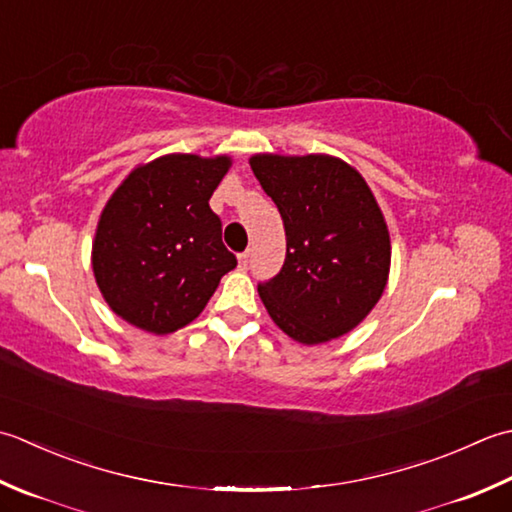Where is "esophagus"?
<instances>
[{"mask_svg": "<svg viewBox=\"0 0 512 512\" xmlns=\"http://www.w3.org/2000/svg\"><path fill=\"white\" fill-rule=\"evenodd\" d=\"M249 258H252V254H249V249L243 254H238V263H241V269H247L249 267Z\"/></svg>", "mask_w": 512, "mask_h": 512, "instance_id": "1", "label": "esophagus"}]
</instances>
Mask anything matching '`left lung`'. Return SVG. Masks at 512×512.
<instances>
[{"instance_id": "8db88e82", "label": "left lung", "mask_w": 512, "mask_h": 512, "mask_svg": "<svg viewBox=\"0 0 512 512\" xmlns=\"http://www.w3.org/2000/svg\"><path fill=\"white\" fill-rule=\"evenodd\" d=\"M252 170L283 216L287 254L258 285L289 338L320 344L367 318L387 287L389 229L362 176L327 154L252 156Z\"/></svg>"}]
</instances>
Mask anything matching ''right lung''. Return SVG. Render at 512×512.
Listing matches in <instances>:
<instances>
[{"mask_svg":"<svg viewBox=\"0 0 512 512\" xmlns=\"http://www.w3.org/2000/svg\"><path fill=\"white\" fill-rule=\"evenodd\" d=\"M229 156L168 154L134 170L99 218L92 269L114 314L172 333L201 314L236 267L210 198Z\"/></svg>","mask_w":512,"mask_h":512,"instance_id":"obj_1","label":"right lung"}]
</instances>
